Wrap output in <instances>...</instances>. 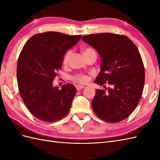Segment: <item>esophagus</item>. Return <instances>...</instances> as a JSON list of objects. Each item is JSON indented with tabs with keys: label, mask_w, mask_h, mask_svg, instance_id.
<instances>
[{
	"label": "esophagus",
	"mask_w": 160,
	"mask_h": 160,
	"mask_svg": "<svg viewBox=\"0 0 160 160\" xmlns=\"http://www.w3.org/2000/svg\"><path fill=\"white\" fill-rule=\"evenodd\" d=\"M84 88H85L84 86L78 85V86L76 87V89H77V91H80V90H81V89H83Z\"/></svg>",
	"instance_id": "esophagus-1"
}]
</instances>
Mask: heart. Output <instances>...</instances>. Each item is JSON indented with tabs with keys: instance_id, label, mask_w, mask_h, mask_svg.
<instances>
[{
	"instance_id": "heart-1",
	"label": "heart",
	"mask_w": 160,
	"mask_h": 160,
	"mask_svg": "<svg viewBox=\"0 0 160 160\" xmlns=\"http://www.w3.org/2000/svg\"><path fill=\"white\" fill-rule=\"evenodd\" d=\"M89 52H95V50L92 48H87L83 51V54L86 55ZM71 55V51H68L65 53V55L63 57L62 59V64L67 65L69 62L70 57ZM71 79L72 81H73L74 83H78V84H85L88 83L89 80V77L84 73H77L74 75H72L71 77Z\"/></svg>"
}]
</instances>
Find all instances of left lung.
Segmentation results:
<instances>
[{
	"label": "left lung",
	"mask_w": 160,
	"mask_h": 160,
	"mask_svg": "<svg viewBox=\"0 0 160 160\" xmlns=\"http://www.w3.org/2000/svg\"><path fill=\"white\" fill-rule=\"evenodd\" d=\"M82 40L98 51L102 61L94 82L104 89H96L91 102L94 113L109 123L124 120L136 108L144 85V65L136 45L114 33L84 35Z\"/></svg>",
	"instance_id": "1"
}]
</instances>
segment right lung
I'll list each match as a JSON object with an SVG mask.
<instances>
[{
  "instance_id": "right-lung-1",
  "label": "right lung",
  "mask_w": 160,
  "mask_h": 160,
  "mask_svg": "<svg viewBox=\"0 0 160 160\" xmlns=\"http://www.w3.org/2000/svg\"><path fill=\"white\" fill-rule=\"evenodd\" d=\"M81 37L49 31L36 34L24 45L17 62L18 88L26 107L36 118L54 122L69 113L75 87L67 83L59 89L52 86V81L67 50Z\"/></svg>"
}]
</instances>
